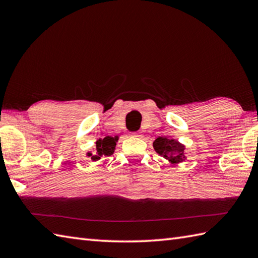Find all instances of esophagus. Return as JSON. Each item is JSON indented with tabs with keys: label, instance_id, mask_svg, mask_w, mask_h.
Masks as SVG:
<instances>
[{
	"label": "esophagus",
	"instance_id": "34e87169",
	"mask_svg": "<svg viewBox=\"0 0 258 258\" xmlns=\"http://www.w3.org/2000/svg\"><path fill=\"white\" fill-rule=\"evenodd\" d=\"M132 136H134V138H140V133L139 132H134V133H132Z\"/></svg>",
	"mask_w": 258,
	"mask_h": 258
}]
</instances>
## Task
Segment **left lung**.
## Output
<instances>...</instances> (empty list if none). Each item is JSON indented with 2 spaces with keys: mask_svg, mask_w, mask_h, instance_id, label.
<instances>
[{
  "mask_svg": "<svg viewBox=\"0 0 258 258\" xmlns=\"http://www.w3.org/2000/svg\"><path fill=\"white\" fill-rule=\"evenodd\" d=\"M153 147H154L157 154H160L169 163L174 164V165L182 163L186 160L184 153L185 145L179 143L178 141L174 139L161 138L160 136V138H157L154 141Z\"/></svg>",
  "mask_w": 258,
  "mask_h": 258,
  "instance_id": "left-lung-1",
  "label": "left lung"
}]
</instances>
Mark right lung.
<instances>
[{"label":"right lung","instance_id":"1","mask_svg":"<svg viewBox=\"0 0 258 258\" xmlns=\"http://www.w3.org/2000/svg\"><path fill=\"white\" fill-rule=\"evenodd\" d=\"M117 138H112V136H106L104 139H98L96 141V147H95V152L87 153V157H90L93 162H96L98 160H101V157L103 156H111L114 151H115V146H116V142Z\"/></svg>","mask_w":258,"mask_h":258}]
</instances>
